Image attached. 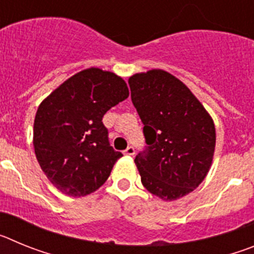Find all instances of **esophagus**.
I'll use <instances>...</instances> for the list:
<instances>
[{
    "label": "esophagus",
    "mask_w": 254,
    "mask_h": 254,
    "mask_svg": "<svg viewBox=\"0 0 254 254\" xmlns=\"http://www.w3.org/2000/svg\"><path fill=\"white\" fill-rule=\"evenodd\" d=\"M125 155H127V156H133L134 155V149L132 146L127 147V149L125 150Z\"/></svg>",
    "instance_id": "34e87169"
}]
</instances>
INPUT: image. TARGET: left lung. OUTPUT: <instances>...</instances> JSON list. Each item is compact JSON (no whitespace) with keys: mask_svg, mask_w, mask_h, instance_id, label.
<instances>
[{"mask_svg":"<svg viewBox=\"0 0 254 254\" xmlns=\"http://www.w3.org/2000/svg\"><path fill=\"white\" fill-rule=\"evenodd\" d=\"M128 84L147 143L134 159L143 187L164 201L187 196L212 164L214 121L194 94L164 69L134 73Z\"/></svg>","mask_w":254,"mask_h":254,"instance_id":"obj_1","label":"left lung"}]
</instances>
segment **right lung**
<instances>
[{
	"label": "right lung",
	"mask_w": 254,
	"mask_h": 254,
	"mask_svg": "<svg viewBox=\"0 0 254 254\" xmlns=\"http://www.w3.org/2000/svg\"><path fill=\"white\" fill-rule=\"evenodd\" d=\"M128 95L121 76L90 67L67 78L40 103L33 131L35 156L62 193L87 196L111 176L122 154L109 145L102 120Z\"/></svg>",
	"instance_id": "add662e5"
}]
</instances>
